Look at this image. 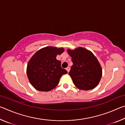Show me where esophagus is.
<instances>
[{
    "label": "esophagus",
    "instance_id": "34e87169",
    "mask_svg": "<svg viewBox=\"0 0 125 125\" xmlns=\"http://www.w3.org/2000/svg\"><path fill=\"white\" fill-rule=\"evenodd\" d=\"M66 69V70L68 72H69V71H70V68H69V67H67L66 69Z\"/></svg>",
    "mask_w": 125,
    "mask_h": 125
}]
</instances>
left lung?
Returning <instances> with one entry per match:
<instances>
[{
	"label": "left lung",
	"mask_w": 125,
	"mask_h": 125,
	"mask_svg": "<svg viewBox=\"0 0 125 125\" xmlns=\"http://www.w3.org/2000/svg\"><path fill=\"white\" fill-rule=\"evenodd\" d=\"M73 64L68 74L73 84L81 90L93 89L99 84L102 76V69L98 60L85 48L78 47L68 50Z\"/></svg>",
	"instance_id": "left-lung-1"
}]
</instances>
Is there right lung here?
<instances>
[{"mask_svg": "<svg viewBox=\"0 0 125 125\" xmlns=\"http://www.w3.org/2000/svg\"><path fill=\"white\" fill-rule=\"evenodd\" d=\"M64 52L63 48L46 47L42 48L31 57L27 64V75L36 89L48 92L58 85L62 75L68 72L61 67L56 56Z\"/></svg>", "mask_w": 125, "mask_h": 125, "instance_id": "obj_1", "label": "right lung"}]
</instances>
